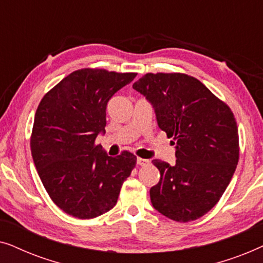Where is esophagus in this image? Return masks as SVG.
<instances>
[{"label": "esophagus", "mask_w": 263, "mask_h": 263, "mask_svg": "<svg viewBox=\"0 0 263 263\" xmlns=\"http://www.w3.org/2000/svg\"><path fill=\"white\" fill-rule=\"evenodd\" d=\"M136 164L140 165V166H146V165L149 164V160L143 159V158H138V159H136Z\"/></svg>", "instance_id": "esophagus-1"}]
</instances>
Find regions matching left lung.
I'll return each mask as SVG.
<instances>
[{
	"label": "left lung",
	"instance_id": "left-lung-1",
	"mask_svg": "<svg viewBox=\"0 0 263 263\" xmlns=\"http://www.w3.org/2000/svg\"><path fill=\"white\" fill-rule=\"evenodd\" d=\"M146 97L158 125L174 138L176 164L152 160L160 181L149 190L153 207L175 221L196 220L228 188L239 158L232 111L202 82L181 73H148L133 85Z\"/></svg>",
	"mask_w": 263,
	"mask_h": 263
}]
</instances>
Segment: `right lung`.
Wrapping results in <instances>:
<instances>
[{"label":"right lung","instance_id":"right-lung-1","mask_svg":"<svg viewBox=\"0 0 263 263\" xmlns=\"http://www.w3.org/2000/svg\"><path fill=\"white\" fill-rule=\"evenodd\" d=\"M136 73L75 70L46 93L35 111L31 152L49 196L63 212L92 219L117 203L136 157H109L96 145L105 133L106 105Z\"/></svg>","mask_w":263,"mask_h":263}]
</instances>
